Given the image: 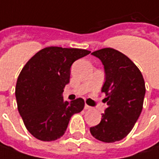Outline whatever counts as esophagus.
<instances>
[{
	"instance_id": "esophagus-1",
	"label": "esophagus",
	"mask_w": 159,
	"mask_h": 159,
	"mask_svg": "<svg viewBox=\"0 0 159 159\" xmlns=\"http://www.w3.org/2000/svg\"><path fill=\"white\" fill-rule=\"evenodd\" d=\"M91 106H89V105H87V104H85V105H84V109H85V110H90V109H91Z\"/></svg>"
}]
</instances>
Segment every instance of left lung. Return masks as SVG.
Segmentation results:
<instances>
[{
	"mask_svg": "<svg viewBox=\"0 0 159 159\" xmlns=\"http://www.w3.org/2000/svg\"><path fill=\"white\" fill-rule=\"evenodd\" d=\"M102 61L108 107L98 125L90 128L91 134L102 142L112 143L124 139L132 129L141 113L144 102L145 82L141 72L124 54L113 48L92 53Z\"/></svg>",
	"mask_w": 159,
	"mask_h": 159,
	"instance_id": "left-lung-1",
	"label": "left lung"
}]
</instances>
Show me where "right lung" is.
<instances>
[{
  "instance_id": "obj_1",
  "label": "right lung",
  "mask_w": 159,
  "mask_h": 159,
  "mask_svg": "<svg viewBox=\"0 0 159 159\" xmlns=\"http://www.w3.org/2000/svg\"><path fill=\"white\" fill-rule=\"evenodd\" d=\"M90 54L80 48L49 47L35 54L20 72L15 89L18 111L30 133L43 141L65 134L72 115L84 107L82 98L65 101L72 64Z\"/></svg>"
}]
</instances>
